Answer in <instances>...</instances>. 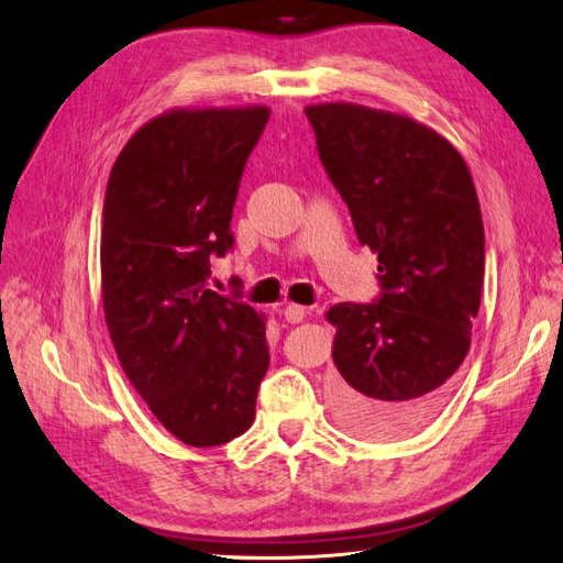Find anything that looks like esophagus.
<instances>
[{
  "mask_svg": "<svg viewBox=\"0 0 563 563\" xmlns=\"http://www.w3.org/2000/svg\"><path fill=\"white\" fill-rule=\"evenodd\" d=\"M284 317H286L288 323H300L305 317H308V308H302V305L288 302L286 310H284Z\"/></svg>",
  "mask_w": 563,
  "mask_h": 563,
  "instance_id": "esophagus-1",
  "label": "esophagus"
}]
</instances>
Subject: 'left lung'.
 Segmentation results:
<instances>
[{"mask_svg": "<svg viewBox=\"0 0 563 563\" xmlns=\"http://www.w3.org/2000/svg\"><path fill=\"white\" fill-rule=\"evenodd\" d=\"M356 240L378 253L380 296L338 302L329 399L356 434L428 424L470 350L484 286V220L470 168L437 131L354 103L305 108Z\"/></svg>", "mask_w": 563, "mask_h": 563, "instance_id": "left-lung-1", "label": "left lung"}]
</instances>
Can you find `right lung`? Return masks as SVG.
<instances>
[{"label":"right lung","mask_w":563,"mask_h":563,"mask_svg":"<svg viewBox=\"0 0 563 563\" xmlns=\"http://www.w3.org/2000/svg\"><path fill=\"white\" fill-rule=\"evenodd\" d=\"M267 108L172 110L131 135L110 172L100 282L112 345L183 444L244 434L269 366L265 319L209 288L234 246L232 209Z\"/></svg>","instance_id":"add662e5"}]
</instances>
